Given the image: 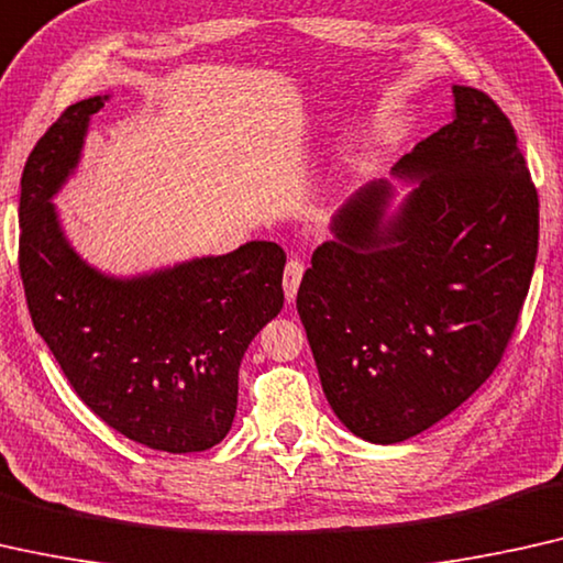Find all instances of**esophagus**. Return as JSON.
Masks as SVG:
<instances>
[{
  "instance_id": "esophagus-1",
  "label": "esophagus",
  "mask_w": 563,
  "mask_h": 563,
  "mask_svg": "<svg viewBox=\"0 0 563 563\" xmlns=\"http://www.w3.org/2000/svg\"><path fill=\"white\" fill-rule=\"evenodd\" d=\"M303 273H306V265L300 263L298 257L288 260V265H285V273H283V290H285V298H288V300L296 298Z\"/></svg>"
}]
</instances>
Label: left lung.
Masks as SVG:
<instances>
[{
	"instance_id": "obj_1",
	"label": "left lung",
	"mask_w": 563,
	"mask_h": 563,
	"mask_svg": "<svg viewBox=\"0 0 563 563\" xmlns=\"http://www.w3.org/2000/svg\"><path fill=\"white\" fill-rule=\"evenodd\" d=\"M454 120L334 213L298 313L331 410L398 443L456 410L503 360L538 255V194L485 91L451 86Z\"/></svg>"
}]
</instances>
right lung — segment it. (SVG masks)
I'll return each mask as SVG.
<instances>
[{"label": "right lung", "mask_w": 563, "mask_h": 563, "mask_svg": "<svg viewBox=\"0 0 563 563\" xmlns=\"http://www.w3.org/2000/svg\"><path fill=\"white\" fill-rule=\"evenodd\" d=\"M70 104L30 153L20 191V275L35 331L78 398L122 437L168 454L219 443L236 413L240 362L283 308L285 252L247 242L137 278L84 263L53 196L81 161L91 114Z\"/></svg>", "instance_id": "obj_1"}]
</instances>
